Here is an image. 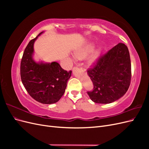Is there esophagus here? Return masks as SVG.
<instances>
[{
    "instance_id": "obj_1",
    "label": "esophagus",
    "mask_w": 149,
    "mask_h": 149,
    "mask_svg": "<svg viewBox=\"0 0 149 149\" xmlns=\"http://www.w3.org/2000/svg\"><path fill=\"white\" fill-rule=\"evenodd\" d=\"M81 69L82 70H84V71H85V69H84V68H81Z\"/></svg>"
}]
</instances>
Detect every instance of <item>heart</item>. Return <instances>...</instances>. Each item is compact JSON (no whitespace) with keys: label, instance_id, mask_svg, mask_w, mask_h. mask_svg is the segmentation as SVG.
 Wrapping results in <instances>:
<instances>
[{"label":"heart","instance_id":"1","mask_svg":"<svg viewBox=\"0 0 149 149\" xmlns=\"http://www.w3.org/2000/svg\"><path fill=\"white\" fill-rule=\"evenodd\" d=\"M94 48H95V44L94 43L91 42L86 44L74 52V57L77 60H83L93 52L88 57V61L91 65L94 64L100 58L101 53V48H100L93 52Z\"/></svg>","mask_w":149,"mask_h":149}]
</instances>
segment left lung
<instances>
[{
  "instance_id": "1",
  "label": "left lung",
  "mask_w": 149,
  "mask_h": 149,
  "mask_svg": "<svg viewBox=\"0 0 149 149\" xmlns=\"http://www.w3.org/2000/svg\"><path fill=\"white\" fill-rule=\"evenodd\" d=\"M88 74L94 85L88 94L96 103L109 104L123 97L131 79V63L128 48L119 43L101 56Z\"/></svg>"
}]
</instances>
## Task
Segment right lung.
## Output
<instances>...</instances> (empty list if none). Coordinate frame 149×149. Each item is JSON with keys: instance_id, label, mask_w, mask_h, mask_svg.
Listing matches in <instances>:
<instances>
[{"instance_id": "add662e5", "label": "right lung", "mask_w": 149, "mask_h": 149, "mask_svg": "<svg viewBox=\"0 0 149 149\" xmlns=\"http://www.w3.org/2000/svg\"><path fill=\"white\" fill-rule=\"evenodd\" d=\"M43 33L30 40L25 48L21 61L20 76L22 83L31 97L40 103L51 104L58 102L63 95L72 71L62 69L55 61L34 60V43Z\"/></svg>"}]
</instances>
